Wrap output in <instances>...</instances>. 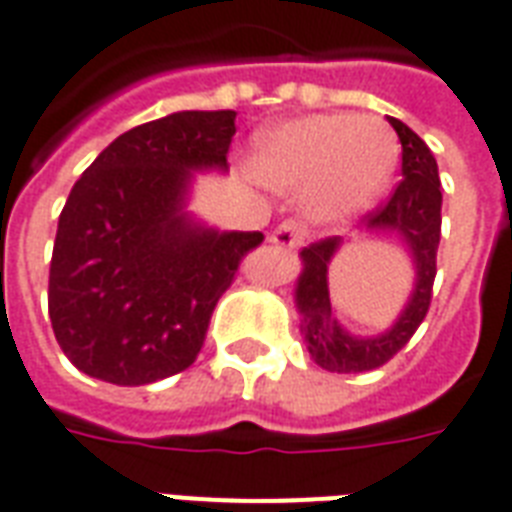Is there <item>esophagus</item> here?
<instances>
[{
  "label": "esophagus",
  "mask_w": 512,
  "mask_h": 512,
  "mask_svg": "<svg viewBox=\"0 0 512 512\" xmlns=\"http://www.w3.org/2000/svg\"><path fill=\"white\" fill-rule=\"evenodd\" d=\"M306 230L295 219H287L282 225L276 227L274 233H271V244L282 246V249H295V246L304 244Z\"/></svg>",
  "instance_id": "34e87169"
}]
</instances>
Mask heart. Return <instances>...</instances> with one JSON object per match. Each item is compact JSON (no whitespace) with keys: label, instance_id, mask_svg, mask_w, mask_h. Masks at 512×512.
Masks as SVG:
<instances>
[{"label":"heart","instance_id":"heart-1","mask_svg":"<svg viewBox=\"0 0 512 512\" xmlns=\"http://www.w3.org/2000/svg\"><path fill=\"white\" fill-rule=\"evenodd\" d=\"M399 140L385 121L317 113L257 138L252 170L276 192H306L314 225H339L369 206L391 179Z\"/></svg>","mask_w":512,"mask_h":512}]
</instances>
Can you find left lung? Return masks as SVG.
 Masks as SVG:
<instances>
[{
    "instance_id": "1",
    "label": "left lung",
    "mask_w": 512,
    "mask_h": 512,
    "mask_svg": "<svg viewBox=\"0 0 512 512\" xmlns=\"http://www.w3.org/2000/svg\"><path fill=\"white\" fill-rule=\"evenodd\" d=\"M401 140L399 187L380 208L363 217L366 230H385L407 244L415 266V290L399 320L377 336H352L333 314L328 295V266L342 246V236H331L301 249V276L295 285V306L301 312L306 350L317 366L336 374L372 372L407 347L429 312L431 287L437 276V246L442 230V184L437 160L429 146L399 119H388Z\"/></svg>"
}]
</instances>
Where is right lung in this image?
Listing matches in <instances>:
<instances>
[{
  "mask_svg": "<svg viewBox=\"0 0 512 512\" xmlns=\"http://www.w3.org/2000/svg\"><path fill=\"white\" fill-rule=\"evenodd\" d=\"M236 111L132 127L83 170L56 230L48 314L89 377L149 385L195 363L211 312L263 233H219L187 206L192 170H227Z\"/></svg>",
  "mask_w": 512,
  "mask_h": 512,
  "instance_id": "1",
  "label": "right lung"
}]
</instances>
